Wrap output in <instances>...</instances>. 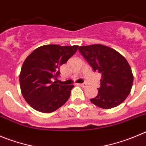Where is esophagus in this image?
I'll return each mask as SVG.
<instances>
[{
    "mask_svg": "<svg viewBox=\"0 0 146 146\" xmlns=\"http://www.w3.org/2000/svg\"><path fill=\"white\" fill-rule=\"evenodd\" d=\"M80 86H81V87H84V88H86V87L87 86V84H79Z\"/></svg>",
    "mask_w": 146,
    "mask_h": 146,
    "instance_id": "34e87169",
    "label": "esophagus"
}]
</instances>
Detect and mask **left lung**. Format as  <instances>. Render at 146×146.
Returning a JSON list of instances; mask_svg holds the SVG:
<instances>
[{
  "mask_svg": "<svg viewBox=\"0 0 146 146\" xmlns=\"http://www.w3.org/2000/svg\"><path fill=\"white\" fill-rule=\"evenodd\" d=\"M78 50L94 71L102 73L98 94L90 101L102 109L122 104L131 91L133 75L127 60L115 50L102 44L80 46Z\"/></svg>",
  "mask_w": 146,
  "mask_h": 146,
  "instance_id": "8db88e82",
  "label": "left lung"
}]
</instances>
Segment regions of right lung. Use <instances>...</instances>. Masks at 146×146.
<instances>
[{
	"mask_svg": "<svg viewBox=\"0 0 146 146\" xmlns=\"http://www.w3.org/2000/svg\"><path fill=\"white\" fill-rule=\"evenodd\" d=\"M78 47L47 44L35 49L26 58L19 75L20 88L32 108L50 113L68 101L73 86L62 85L57 81L60 67L73 56Z\"/></svg>",
	"mask_w": 146,
	"mask_h": 146,
	"instance_id": "1",
	"label": "right lung"
}]
</instances>
